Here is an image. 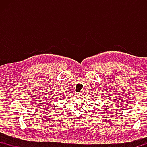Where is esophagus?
<instances>
[{
    "label": "esophagus",
    "mask_w": 147,
    "mask_h": 147,
    "mask_svg": "<svg viewBox=\"0 0 147 147\" xmlns=\"http://www.w3.org/2000/svg\"><path fill=\"white\" fill-rule=\"evenodd\" d=\"M79 96H82V94H83V93H82V92H80V93H79V94H78Z\"/></svg>",
    "instance_id": "obj_1"
}]
</instances>
